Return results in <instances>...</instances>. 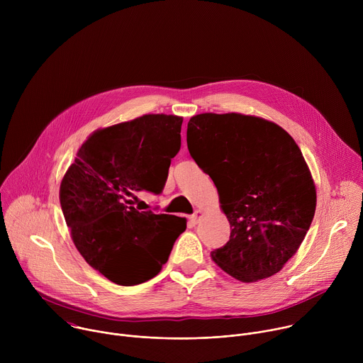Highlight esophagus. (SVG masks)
Here are the masks:
<instances>
[{"label":"esophagus","instance_id":"obj_1","mask_svg":"<svg viewBox=\"0 0 363 363\" xmlns=\"http://www.w3.org/2000/svg\"><path fill=\"white\" fill-rule=\"evenodd\" d=\"M202 216H203V213H202L201 210H196V211L189 217V223H191L192 225H196V224L199 223V220L202 218Z\"/></svg>","mask_w":363,"mask_h":363}]
</instances>
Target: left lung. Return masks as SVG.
Returning <instances> with one entry per match:
<instances>
[{"instance_id": "obj_1", "label": "left lung", "mask_w": 363, "mask_h": 363, "mask_svg": "<svg viewBox=\"0 0 363 363\" xmlns=\"http://www.w3.org/2000/svg\"><path fill=\"white\" fill-rule=\"evenodd\" d=\"M186 143L231 227L230 241L211 251L214 263L242 283L279 273L316 211V186L294 139L258 116L199 113L188 122Z\"/></svg>"}]
</instances>
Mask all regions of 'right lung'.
<instances>
[{"label": "right lung", "instance_id": "add662e5", "mask_svg": "<svg viewBox=\"0 0 363 363\" xmlns=\"http://www.w3.org/2000/svg\"><path fill=\"white\" fill-rule=\"evenodd\" d=\"M182 118L150 113L94 130L60 184L72 240L90 267L119 286L157 276L186 220L138 211L136 194H161L181 147Z\"/></svg>", "mask_w": 363, "mask_h": 363}]
</instances>
